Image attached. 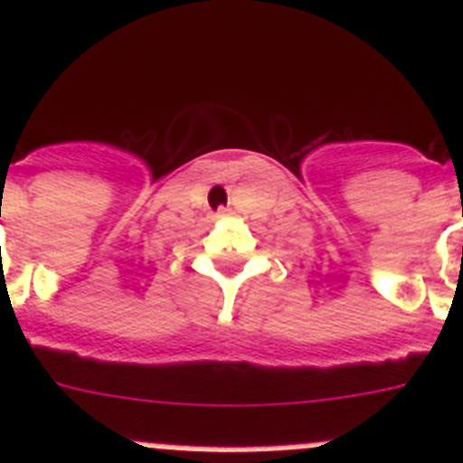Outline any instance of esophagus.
Returning a JSON list of instances; mask_svg holds the SVG:
<instances>
[{"label": "esophagus", "mask_w": 463, "mask_h": 463, "mask_svg": "<svg viewBox=\"0 0 463 463\" xmlns=\"http://www.w3.org/2000/svg\"><path fill=\"white\" fill-rule=\"evenodd\" d=\"M223 214H228V210H226V207H223V210H219V217H223Z\"/></svg>", "instance_id": "esophagus-1"}]
</instances>
